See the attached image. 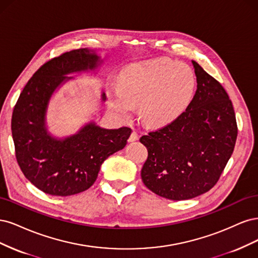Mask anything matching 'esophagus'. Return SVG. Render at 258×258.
Returning a JSON list of instances; mask_svg holds the SVG:
<instances>
[{
  "label": "esophagus",
  "instance_id": "obj_1",
  "mask_svg": "<svg viewBox=\"0 0 258 258\" xmlns=\"http://www.w3.org/2000/svg\"><path fill=\"white\" fill-rule=\"evenodd\" d=\"M138 139H139V137H138L137 133L136 132H133L132 134H131V136H130V138H128V143H133V141H136Z\"/></svg>",
  "mask_w": 258,
  "mask_h": 258
}]
</instances>
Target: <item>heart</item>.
I'll list each match as a JSON object with an SVG mask.
<instances>
[{
  "instance_id": "obj_1",
  "label": "heart",
  "mask_w": 258,
  "mask_h": 258,
  "mask_svg": "<svg viewBox=\"0 0 258 258\" xmlns=\"http://www.w3.org/2000/svg\"><path fill=\"white\" fill-rule=\"evenodd\" d=\"M119 89L110 94L111 107L130 119L133 106L149 125L171 122L184 111L193 97L196 78L188 65L160 59L130 66L121 75Z\"/></svg>"
}]
</instances>
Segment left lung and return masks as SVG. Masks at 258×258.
Segmentation results:
<instances>
[{
    "mask_svg": "<svg viewBox=\"0 0 258 258\" xmlns=\"http://www.w3.org/2000/svg\"><path fill=\"white\" fill-rule=\"evenodd\" d=\"M192 63L197 90L185 111L140 138L148 149L141 179L153 193L170 201H186L211 189L230 159L238 134L226 91Z\"/></svg>",
    "mask_w": 258,
    "mask_h": 258,
    "instance_id": "left-lung-1",
    "label": "left lung"
}]
</instances>
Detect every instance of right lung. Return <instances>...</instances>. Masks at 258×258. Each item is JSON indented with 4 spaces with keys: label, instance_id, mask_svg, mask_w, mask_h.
Segmentation results:
<instances>
[{
    "label": "right lung",
    "instance_id": "add662e5",
    "mask_svg": "<svg viewBox=\"0 0 258 258\" xmlns=\"http://www.w3.org/2000/svg\"><path fill=\"white\" fill-rule=\"evenodd\" d=\"M104 60L96 50L76 49L47 62L33 75L16 104L12 135L16 157L26 178L44 193L71 196L88 189L102 164L126 146L132 130H108L91 120L75 134L56 137L48 128L52 96L73 74L96 75ZM106 102L104 91L101 93Z\"/></svg>",
    "mask_w": 258,
    "mask_h": 258
}]
</instances>
